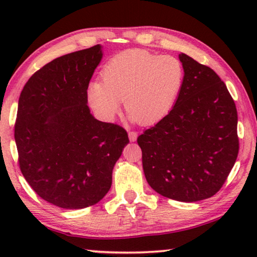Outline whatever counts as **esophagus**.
<instances>
[{
	"instance_id": "1",
	"label": "esophagus",
	"mask_w": 257,
	"mask_h": 257,
	"mask_svg": "<svg viewBox=\"0 0 257 257\" xmlns=\"http://www.w3.org/2000/svg\"><path fill=\"white\" fill-rule=\"evenodd\" d=\"M138 134L136 132H129V139L130 142H135L137 139Z\"/></svg>"
}]
</instances>
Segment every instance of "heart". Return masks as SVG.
Returning <instances> with one entry per match:
<instances>
[{
  "label": "heart",
  "mask_w": 257,
  "mask_h": 257,
  "mask_svg": "<svg viewBox=\"0 0 257 257\" xmlns=\"http://www.w3.org/2000/svg\"><path fill=\"white\" fill-rule=\"evenodd\" d=\"M102 80L90 82L87 89L89 105L99 118L113 120L123 101L130 118L150 125L175 107L184 88L185 67L173 55L128 50L105 64Z\"/></svg>",
  "instance_id": "1"
}]
</instances>
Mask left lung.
<instances>
[{"instance_id": "8db88e82", "label": "left lung", "mask_w": 257, "mask_h": 257, "mask_svg": "<svg viewBox=\"0 0 257 257\" xmlns=\"http://www.w3.org/2000/svg\"><path fill=\"white\" fill-rule=\"evenodd\" d=\"M185 84L171 112L137 138L149 185L164 197L198 202L215 195L239 151L237 108L210 67L179 54Z\"/></svg>"}]
</instances>
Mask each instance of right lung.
I'll use <instances>...</instances> for the list:
<instances>
[{"instance_id": "add662e5", "label": "right lung", "mask_w": 257, "mask_h": 257, "mask_svg": "<svg viewBox=\"0 0 257 257\" xmlns=\"http://www.w3.org/2000/svg\"><path fill=\"white\" fill-rule=\"evenodd\" d=\"M102 47L51 61L26 82L15 124L19 167L38 196L55 206H92L112 185V170L128 144L118 124L90 114L87 89Z\"/></svg>"}]
</instances>
